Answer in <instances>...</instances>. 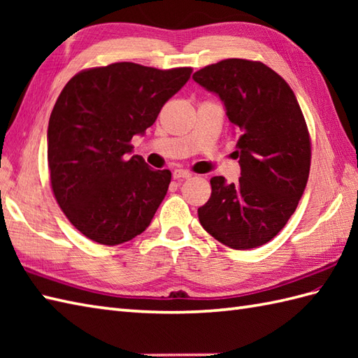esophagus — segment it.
<instances>
[{
    "label": "esophagus",
    "mask_w": 358,
    "mask_h": 358,
    "mask_svg": "<svg viewBox=\"0 0 358 358\" xmlns=\"http://www.w3.org/2000/svg\"><path fill=\"white\" fill-rule=\"evenodd\" d=\"M172 177H173L175 180H187V178L192 177V173L185 171V169H175V171L172 172Z\"/></svg>",
    "instance_id": "obj_1"
}]
</instances>
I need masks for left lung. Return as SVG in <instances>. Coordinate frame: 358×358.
Returning <instances> with one entry per match:
<instances>
[{"mask_svg":"<svg viewBox=\"0 0 358 358\" xmlns=\"http://www.w3.org/2000/svg\"><path fill=\"white\" fill-rule=\"evenodd\" d=\"M192 78L222 100L240 135L234 152L241 167L238 183L210 178L200 223L224 246H262L283 229L308 183L310 140L300 104L287 83L258 62L223 59Z\"/></svg>","mask_w":358,"mask_h":358,"instance_id":"left-lung-1","label":"left lung"}]
</instances>
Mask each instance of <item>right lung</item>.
<instances>
[{
	"label": "right lung",
	"mask_w": 358,
	"mask_h": 358,
	"mask_svg": "<svg viewBox=\"0 0 358 358\" xmlns=\"http://www.w3.org/2000/svg\"><path fill=\"white\" fill-rule=\"evenodd\" d=\"M191 73V67L115 63L77 73L62 90L48 127L50 183L59 208L87 238L115 246L150 224L171 171L129 158V143L155 123Z\"/></svg>",
	"instance_id": "right-lung-1"
}]
</instances>
